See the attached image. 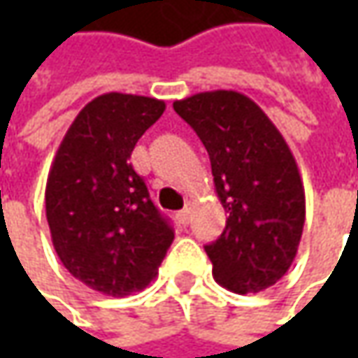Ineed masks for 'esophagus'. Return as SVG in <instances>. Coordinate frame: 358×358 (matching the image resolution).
I'll return each mask as SVG.
<instances>
[{
    "mask_svg": "<svg viewBox=\"0 0 358 358\" xmlns=\"http://www.w3.org/2000/svg\"><path fill=\"white\" fill-rule=\"evenodd\" d=\"M189 215H191V209H189V207L181 209V211L177 213V221H179V225H183V227H185L187 223H189Z\"/></svg>",
    "mask_w": 358,
    "mask_h": 358,
    "instance_id": "34e87169",
    "label": "esophagus"
}]
</instances>
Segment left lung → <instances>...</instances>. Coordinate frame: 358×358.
<instances>
[{"mask_svg":"<svg viewBox=\"0 0 358 358\" xmlns=\"http://www.w3.org/2000/svg\"><path fill=\"white\" fill-rule=\"evenodd\" d=\"M173 109L205 145L229 213L221 237L205 245L213 279L239 295L268 289L293 265L305 225V187L289 145L239 91H203Z\"/></svg>","mask_w":358,"mask_h":358,"instance_id":"8db88e82","label":"left lung"}]
</instances>
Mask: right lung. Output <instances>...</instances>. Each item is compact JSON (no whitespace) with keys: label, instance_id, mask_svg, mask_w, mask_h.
Masks as SVG:
<instances>
[{"label":"right lung","instance_id":"add662e5","mask_svg":"<svg viewBox=\"0 0 358 358\" xmlns=\"http://www.w3.org/2000/svg\"><path fill=\"white\" fill-rule=\"evenodd\" d=\"M165 101L105 93L85 105L55 153L45 187L63 267L93 291L125 296L155 279L175 233L129 163Z\"/></svg>","mask_w":358,"mask_h":358}]
</instances>
